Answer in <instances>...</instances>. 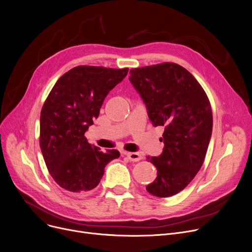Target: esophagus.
Instances as JSON below:
<instances>
[{
	"mask_svg": "<svg viewBox=\"0 0 252 252\" xmlns=\"http://www.w3.org/2000/svg\"><path fill=\"white\" fill-rule=\"evenodd\" d=\"M124 154L131 161H139L142 159V156L138 152H125Z\"/></svg>",
	"mask_w": 252,
	"mask_h": 252,
	"instance_id": "obj_1",
	"label": "esophagus"
}]
</instances>
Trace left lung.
<instances>
[{
    "instance_id": "1",
    "label": "left lung",
    "mask_w": 252,
    "mask_h": 252,
    "mask_svg": "<svg viewBox=\"0 0 252 252\" xmlns=\"http://www.w3.org/2000/svg\"><path fill=\"white\" fill-rule=\"evenodd\" d=\"M129 80L142 98L153 126H163V151L148 158L158 177L146 189L167 198L183 190L196 177L212 135L213 115L202 86L185 67L163 63L132 68Z\"/></svg>"
}]
</instances>
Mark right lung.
<instances>
[{
    "label": "right lung",
    "mask_w": 252,
    "mask_h": 252,
    "mask_svg": "<svg viewBox=\"0 0 252 252\" xmlns=\"http://www.w3.org/2000/svg\"><path fill=\"white\" fill-rule=\"evenodd\" d=\"M128 68L79 65L65 72L50 91L40 114V148L55 183L82 196L99 185L105 166L120 152L106 153L92 145L85 133L109 92L123 81Z\"/></svg>",
    "instance_id": "right-lung-1"
}]
</instances>
